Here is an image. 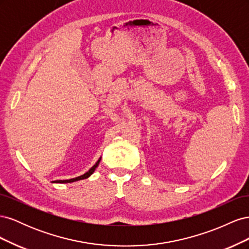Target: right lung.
<instances>
[{
  "instance_id": "right-lung-1",
  "label": "right lung",
  "mask_w": 249,
  "mask_h": 249,
  "mask_svg": "<svg viewBox=\"0 0 249 249\" xmlns=\"http://www.w3.org/2000/svg\"><path fill=\"white\" fill-rule=\"evenodd\" d=\"M100 161H101V158L99 159V161H97L93 166L90 168L87 172H85L84 175H82V176H80V177H78V178H71V179H60V180H55L56 183H72V182H76V180H80V179H84V178H89L90 176L92 175V173L94 172V170H95V168L99 166V164H100Z\"/></svg>"
}]
</instances>
